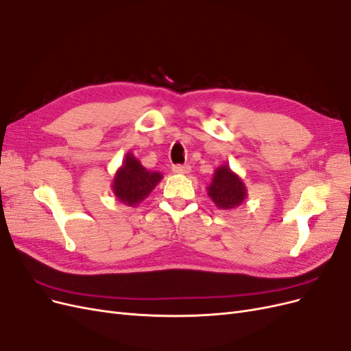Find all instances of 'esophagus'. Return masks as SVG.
I'll use <instances>...</instances> for the list:
<instances>
[{
    "mask_svg": "<svg viewBox=\"0 0 351 351\" xmlns=\"http://www.w3.org/2000/svg\"><path fill=\"white\" fill-rule=\"evenodd\" d=\"M173 173H176V174H187V173H190V165L189 164L174 165L173 167Z\"/></svg>",
    "mask_w": 351,
    "mask_h": 351,
    "instance_id": "1",
    "label": "esophagus"
}]
</instances>
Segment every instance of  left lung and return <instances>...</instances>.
I'll use <instances>...</instances> for the list:
<instances>
[{"label": "left lung", "instance_id": "8db88e82", "mask_svg": "<svg viewBox=\"0 0 351 351\" xmlns=\"http://www.w3.org/2000/svg\"><path fill=\"white\" fill-rule=\"evenodd\" d=\"M208 196L217 208L231 210L243 204L247 196V190L243 180L226 164L215 169L212 183L208 186Z\"/></svg>", "mask_w": 351, "mask_h": 351}]
</instances>
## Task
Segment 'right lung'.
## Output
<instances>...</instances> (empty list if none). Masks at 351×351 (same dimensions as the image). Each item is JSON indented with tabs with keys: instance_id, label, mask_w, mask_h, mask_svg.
<instances>
[{
	"instance_id": "add662e5",
	"label": "right lung",
	"mask_w": 351,
	"mask_h": 351,
	"mask_svg": "<svg viewBox=\"0 0 351 351\" xmlns=\"http://www.w3.org/2000/svg\"><path fill=\"white\" fill-rule=\"evenodd\" d=\"M161 180V173L149 171L139 162V159H136V156L127 154L123 165L115 173L112 192L121 204L127 206H137L149 196Z\"/></svg>"
}]
</instances>
